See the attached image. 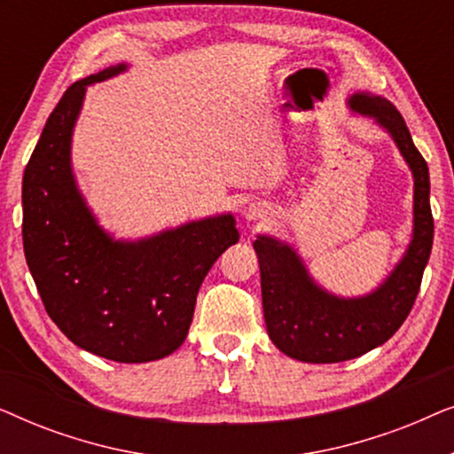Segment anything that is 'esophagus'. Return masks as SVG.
Returning a JSON list of instances; mask_svg holds the SVG:
<instances>
[{
  "label": "esophagus",
  "mask_w": 454,
  "mask_h": 454,
  "mask_svg": "<svg viewBox=\"0 0 454 454\" xmlns=\"http://www.w3.org/2000/svg\"><path fill=\"white\" fill-rule=\"evenodd\" d=\"M266 216V208L262 204H250V207L246 208V219L247 221H258V219H264Z\"/></svg>",
  "instance_id": "34e87169"
}]
</instances>
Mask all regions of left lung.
I'll return each instance as SVG.
<instances>
[{"instance_id": "1", "label": "left lung", "mask_w": 454, "mask_h": 454, "mask_svg": "<svg viewBox=\"0 0 454 454\" xmlns=\"http://www.w3.org/2000/svg\"><path fill=\"white\" fill-rule=\"evenodd\" d=\"M349 107L387 129L413 173V235L399 264L380 287L362 297H339L322 289L294 247L258 235L266 331L285 356L308 364H337L359 357L393 337L411 312L430 260L434 219L430 173L415 148L405 120L384 97L356 92Z\"/></svg>"}]
</instances>
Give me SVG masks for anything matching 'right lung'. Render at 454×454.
<instances>
[{"mask_svg": "<svg viewBox=\"0 0 454 454\" xmlns=\"http://www.w3.org/2000/svg\"><path fill=\"white\" fill-rule=\"evenodd\" d=\"M126 67L109 66L74 82L49 115L22 177V241L59 331L98 357L142 364L184 343L204 277L239 233L231 213L138 241L114 239L98 225L74 177L72 134L86 86Z\"/></svg>", "mask_w": 454, "mask_h": 454, "instance_id": "1", "label": "right lung"}]
</instances>
